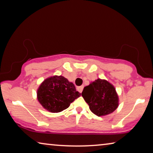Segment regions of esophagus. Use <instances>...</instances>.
I'll return each instance as SVG.
<instances>
[{"label": "esophagus", "mask_w": 153, "mask_h": 153, "mask_svg": "<svg viewBox=\"0 0 153 153\" xmlns=\"http://www.w3.org/2000/svg\"><path fill=\"white\" fill-rule=\"evenodd\" d=\"M83 88H84V86H79V87H77V90L80 92L82 93V90H83Z\"/></svg>", "instance_id": "1"}]
</instances>
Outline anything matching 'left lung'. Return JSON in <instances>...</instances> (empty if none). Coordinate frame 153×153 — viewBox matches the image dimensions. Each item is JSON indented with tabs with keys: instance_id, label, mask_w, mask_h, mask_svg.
<instances>
[{
	"instance_id": "8db88e82",
	"label": "left lung",
	"mask_w": 153,
	"mask_h": 153,
	"mask_svg": "<svg viewBox=\"0 0 153 153\" xmlns=\"http://www.w3.org/2000/svg\"><path fill=\"white\" fill-rule=\"evenodd\" d=\"M82 96L92 112L98 117L109 115L117 109L119 97L115 88L106 79L98 78L84 87Z\"/></svg>"
}]
</instances>
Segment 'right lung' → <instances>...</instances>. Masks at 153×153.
<instances>
[{"label": "right lung", "instance_id": "add662e5", "mask_svg": "<svg viewBox=\"0 0 153 153\" xmlns=\"http://www.w3.org/2000/svg\"><path fill=\"white\" fill-rule=\"evenodd\" d=\"M81 96L73 83L62 76L48 77L37 90V99L44 108L51 113H59L68 108Z\"/></svg>", "mask_w": 153, "mask_h": 153}]
</instances>
